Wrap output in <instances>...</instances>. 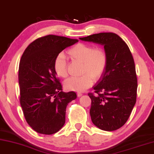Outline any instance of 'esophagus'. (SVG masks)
<instances>
[{"label": "esophagus", "instance_id": "esophagus-1", "mask_svg": "<svg viewBox=\"0 0 154 154\" xmlns=\"http://www.w3.org/2000/svg\"><path fill=\"white\" fill-rule=\"evenodd\" d=\"M77 95H78V97H81L82 95V93L79 92V93H77Z\"/></svg>", "mask_w": 154, "mask_h": 154}]
</instances>
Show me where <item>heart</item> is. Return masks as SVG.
Here are the masks:
<instances>
[{
	"label": "heart",
	"mask_w": 154,
	"mask_h": 154,
	"mask_svg": "<svg viewBox=\"0 0 154 154\" xmlns=\"http://www.w3.org/2000/svg\"><path fill=\"white\" fill-rule=\"evenodd\" d=\"M68 55L74 60L82 63V75L71 77L66 80L64 86L66 89L81 92L92 86L95 80L100 79L106 70L108 63V55L101 47L79 43L67 51ZM53 67L57 75L65 78L67 75V59L63 53H59L53 62Z\"/></svg>",
	"instance_id": "b5f03b06"
}]
</instances>
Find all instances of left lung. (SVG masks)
Segmentation results:
<instances>
[{
	"label": "left lung",
	"mask_w": 154,
	"mask_h": 154,
	"mask_svg": "<svg viewBox=\"0 0 154 154\" xmlns=\"http://www.w3.org/2000/svg\"><path fill=\"white\" fill-rule=\"evenodd\" d=\"M81 40L104 46L108 55L106 70L94 86L90 114L93 123L103 131H113L128 120L137 100V78L130 49L121 38L112 32L80 38Z\"/></svg>",
	"instance_id": "1"
}]
</instances>
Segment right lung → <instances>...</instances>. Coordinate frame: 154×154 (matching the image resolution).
<instances>
[{
    "instance_id": "obj_1",
    "label": "right lung",
    "mask_w": 154,
    "mask_h": 154,
    "mask_svg": "<svg viewBox=\"0 0 154 154\" xmlns=\"http://www.w3.org/2000/svg\"><path fill=\"white\" fill-rule=\"evenodd\" d=\"M79 42L56 35L40 37L24 51L19 66L20 104L26 122L37 133L52 134L66 122V107L76 98L64 93L54 70L56 56Z\"/></svg>"
}]
</instances>
